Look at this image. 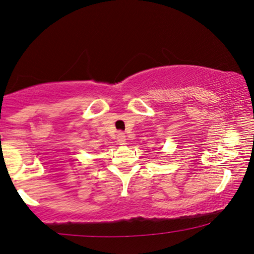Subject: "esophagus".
<instances>
[{"instance_id":"obj_1","label":"esophagus","mask_w":254,"mask_h":254,"mask_svg":"<svg viewBox=\"0 0 254 254\" xmlns=\"http://www.w3.org/2000/svg\"><path fill=\"white\" fill-rule=\"evenodd\" d=\"M117 142L120 145H125L127 144V137H125L123 132H120L117 134Z\"/></svg>"}]
</instances>
